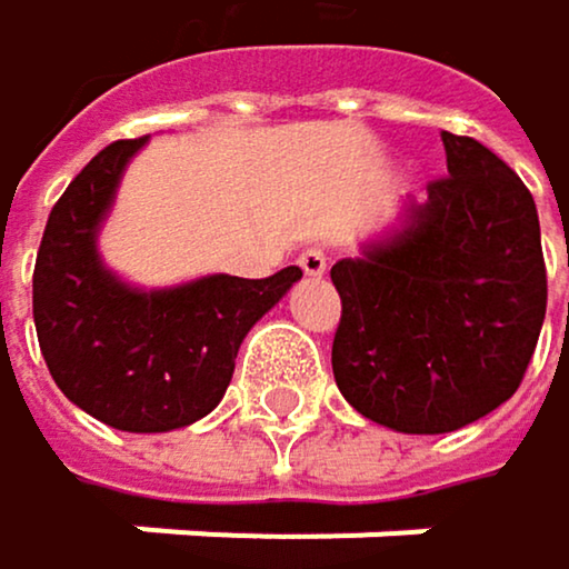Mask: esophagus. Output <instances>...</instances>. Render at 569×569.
<instances>
[{"mask_svg": "<svg viewBox=\"0 0 569 569\" xmlns=\"http://www.w3.org/2000/svg\"><path fill=\"white\" fill-rule=\"evenodd\" d=\"M298 268H301L308 278H322V274H326V268H329L326 250H319V247L301 250V253H298Z\"/></svg>", "mask_w": 569, "mask_h": 569, "instance_id": "obj_1", "label": "esophagus"}]
</instances>
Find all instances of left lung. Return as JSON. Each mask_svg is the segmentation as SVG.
Instances as JSON below:
<instances>
[{
	"instance_id": "obj_1",
	"label": "left lung",
	"mask_w": 569,
	"mask_h": 569,
	"mask_svg": "<svg viewBox=\"0 0 569 569\" xmlns=\"http://www.w3.org/2000/svg\"><path fill=\"white\" fill-rule=\"evenodd\" d=\"M441 141L448 176L428 182L407 230L332 268L336 383L403 435L458 431L506 403L547 316L532 192L481 141Z\"/></svg>"
}]
</instances>
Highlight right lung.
I'll list each match as a JSON object with an SVG mask.
<instances>
[{
	"label": "right lung",
	"instance_id": "1",
	"mask_svg": "<svg viewBox=\"0 0 569 569\" xmlns=\"http://www.w3.org/2000/svg\"><path fill=\"white\" fill-rule=\"evenodd\" d=\"M141 146L146 138L111 141L50 210L33 268V322L67 400L108 428L159 435L207 417L223 400L243 336L301 271L210 274L169 291L121 284L104 271L94 237Z\"/></svg>",
	"mask_w": 569,
	"mask_h": 569
}]
</instances>
